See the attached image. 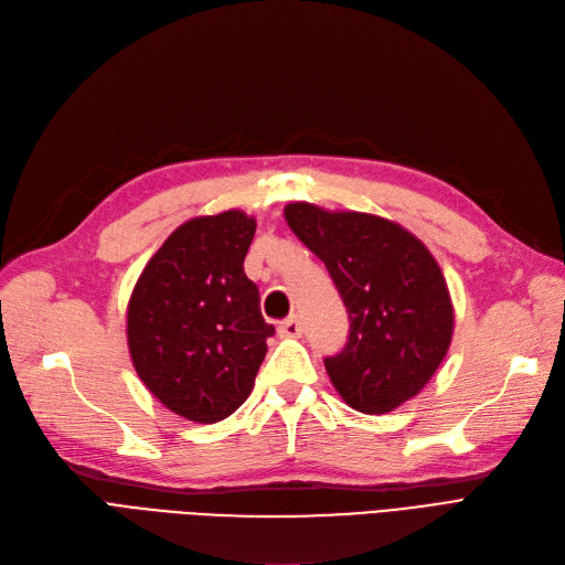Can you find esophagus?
<instances>
[{"mask_svg":"<svg viewBox=\"0 0 565 565\" xmlns=\"http://www.w3.org/2000/svg\"><path fill=\"white\" fill-rule=\"evenodd\" d=\"M301 331H303V327H301V320L297 318V315H291V318H287L278 324V333L282 338H297V335H301Z\"/></svg>","mask_w":565,"mask_h":565,"instance_id":"esophagus-1","label":"esophagus"}]
</instances>
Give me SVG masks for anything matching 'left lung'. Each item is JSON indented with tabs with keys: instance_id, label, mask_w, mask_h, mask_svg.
I'll return each instance as SVG.
<instances>
[{
	"instance_id": "obj_1",
	"label": "left lung",
	"mask_w": 565,
	"mask_h": 565,
	"mask_svg": "<svg viewBox=\"0 0 565 565\" xmlns=\"http://www.w3.org/2000/svg\"><path fill=\"white\" fill-rule=\"evenodd\" d=\"M289 230L318 255L350 315L345 348L327 356L350 408L385 415L417 396L445 359L455 308L443 270L401 224L356 211L285 206Z\"/></svg>"
}]
</instances>
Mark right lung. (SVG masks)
I'll return each mask as SVG.
<instances>
[{"label": "right lung", "instance_id": "right-lung-1", "mask_svg": "<svg viewBox=\"0 0 565 565\" xmlns=\"http://www.w3.org/2000/svg\"><path fill=\"white\" fill-rule=\"evenodd\" d=\"M257 230L243 211L192 217L162 243L134 285L127 343L143 385L180 417L213 424L255 387L276 329L243 259Z\"/></svg>", "mask_w": 565, "mask_h": 565}]
</instances>
